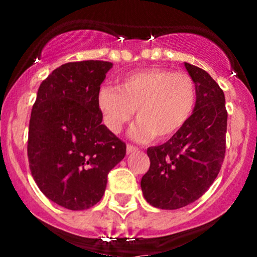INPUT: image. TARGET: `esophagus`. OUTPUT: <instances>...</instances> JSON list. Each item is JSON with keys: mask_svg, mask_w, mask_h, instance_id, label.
I'll return each instance as SVG.
<instances>
[{"mask_svg": "<svg viewBox=\"0 0 257 257\" xmlns=\"http://www.w3.org/2000/svg\"><path fill=\"white\" fill-rule=\"evenodd\" d=\"M134 152H138V148L131 144L126 145V154H131V153H134Z\"/></svg>", "mask_w": 257, "mask_h": 257, "instance_id": "obj_1", "label": "esophagus"}]
</instances>
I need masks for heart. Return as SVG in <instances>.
I'll return each instance as SVG.
<instances>
[{
    "instance_id": "heart-1",
    "label": "heart",
    "mask_w": 257,
    "mask_h": 257,
    "mask_svg": "<svg viewBox=\"0 0 257 257\" xmlns=\"http://www.w3.org/2000/svg\"><path fill=\"white\" fill-rule=\"evenodd\" d=\"M196 100L191 76L160 67L132 72L119 88L102 85L97 92V107L112 133H119L137 110L139 123L132 136L138 141L164 142L177 136L193 116Z\"/></svg>"
}]
</instances>
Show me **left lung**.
<instances>
[{
    "instance_id": "8db88e82",
    "label": "left lung",
    "mask_w": 257,
    "mask_h": 257,
    "mask_svg": "<svg viewBox=\"0 0 257 257\" xmlns=\"http://www.w3.org/2000/svg\"><path fill=\"white\" fill-rule=\"evenodd\" d=\"M184 66L196 85L195 110L177 136L148 148L150 167L141 181L145 200L165 210L184 208L203 196L219 174L226 149L224 92L206 71Z\"/></svg>"
}]
</instances>
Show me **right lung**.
<instances>
[{"label":"right lung","instance_id":"add662e5","mask_svg":"<svg viewBox=\"0 0 257 257\" xmlns=\"http://www.w3.org/2000/svg\"><path fill=\"white\" fill-rule=\"evenodd\" d=\"M113 64L69 62L41 83L31 112V174L53 203L69 210L102 199L110 170L125 157L124 142L102 124L97 92Z\"/></svg>","mask_w":257,"mask_h":257}]
</instances>
